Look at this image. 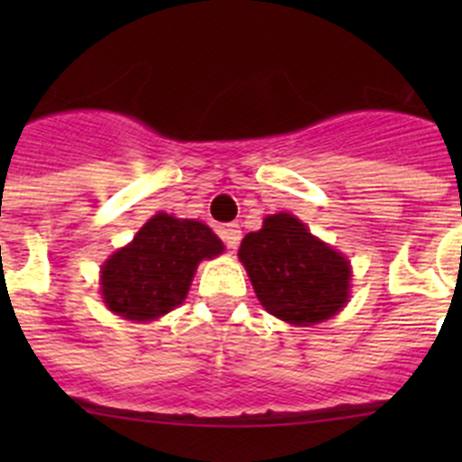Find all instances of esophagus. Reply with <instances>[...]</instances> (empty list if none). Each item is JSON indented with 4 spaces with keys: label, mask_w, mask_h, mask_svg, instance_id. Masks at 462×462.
Masks as SVG:
<instances>
[{
    "label": "esophagus",
    "mask_w": 462,
    "mask_h": 462,
    "mask_svg": "<svg viewBox=\"0 0 462 462\" xmlns=\"http://www.w3.org/2000/svg\"><path fill=\"white\" fill-rule=\"evenodd\" d=\"M218 235H221L223 244H226L230 250L239 248V244H241V227L236 226V223H227V226H223L221 230H218Z\"/></svg>",
    "instance_id": "1"
}]
</instances>
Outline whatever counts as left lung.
<instances>
[{"label":"left lung","instance_id":"1","mask_svg":"<svg viewBox=\"0 0 462 462\" xmlns=\"http://www.w3.org/2000/svg\"><path fill=\"white\" fill-rule=\"evenodd\" d=\"M239 259L270 315L295 326L333 318L351 295V263L288 212L244 236Z\"/></svg>","mask_w":462,"mask_h":462}]
</instances>
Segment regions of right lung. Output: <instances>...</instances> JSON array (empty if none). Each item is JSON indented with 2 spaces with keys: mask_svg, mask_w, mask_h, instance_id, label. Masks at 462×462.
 <instances>
[{
  "mask_svg": "<svg viewBox=\"0 0 462 462\" xmlns=\"http://www.w3.org/2000/svg\"><path fill=\"white\" fill-rule=\"evenodd\" d=\"M212 230L194 218L158 212L100 268L102 301L129 321H153L183 304L197 265L223 253Z\"/></svg>",
  "mask_w": 462,
  "mask_h": 462,
  "instance_id": "1",
  "label": "right lung"
}]
</instances>
